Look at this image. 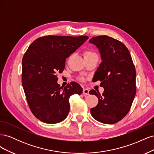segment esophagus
I'll use <instances>...</instances> for the list:
<instances>
[{
  "label": "esophagus",
  "instance_id": "obj_1",
  "mask_svg": "<svg viewBox=\"0 0 154 154\" xmlns=\"http://www.w3.org/2000/svg\"><path fill=\"white\" fill-rule=\"evenodd\" d=\"M83 95H84V96L88 95V94H89V90H88V88H83Z\"/></svg>",
  "mask_w": 154,
  "mask_h": 154
}]
</instances>
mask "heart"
I'll list each match as a JSON object with an SVG mask.
<instances>
[{
    "label": "heart",
    "mask_w": 154,
    "mask_h": 154,
    "mask_svg": "<svg viewBox=\"0 0 154 154\" xmlns=\"http://www.w3.org/2000/svg\"><path fill=\"white\" fill-rule=\"evenodd\" d=\"M95 55H97V54L94 52H93V51H87L84 53L85 57H91V56H95ZM82 80H83V79H82Z\"/></svg>",
    "instance_id": "1"
}]
</instances>
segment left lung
Instances as JSON below:
<instances>
[{"mask_svg": "<svg viewBox=\"0 0 154 154\" xmlns=\"http://www.w3.org/2000/svg\"><path fill=\"white\" fill-rule=\"evenodd\" d=\"M89 43L96 45L101 62L94 74L95 82L101 81L103 94L89 92L98 98L91 109L93 118L105 124H114L128 114L136 96V72L127 47L120 41L103 35L93 37Z\"/></svg>", "mask_w": 154, "mask_h": 154, "instance_id": "obj_1", "label": "left lung"}]
</instances>
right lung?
Listing matches in <instances>:
<instances>
[{
	"mask_svg": "<svg viewBox=\"0 0 154 154\" xmlns=\"http://www.w3.org/2000/svg\"><path fill=\"white\" fill-rule=\"evenodd\" d=\"M88 38L86 36H42L30 45L23 57L22 86L32 113L41 122H62L70 110V96L82 93V87L76 82L60 87L57 74L63 72L66 58Z\"/></svg>",
	"mask_w": 154,
	"mask_h": 154,
	"instance_id": "obj_1",
	"label": "right lung"
}]
</instances>
